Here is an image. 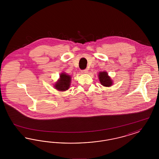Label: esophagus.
Listing matches in <instances>:
<instances>
[{"mask_svg":"<svg viewBox=\"0 0 159 159\" xmlns=\"http://www.w3.org/2000/svg\"><path fill=\"white\" fill-rule=\"evenodd\" d=\"M82 73L83 74H85V73H88V69H84V70H82Z\"/></svg>","mask_w":159,"mask_h":159,"instance_id":"34e87169","label":"esophagus"}]
</instances>
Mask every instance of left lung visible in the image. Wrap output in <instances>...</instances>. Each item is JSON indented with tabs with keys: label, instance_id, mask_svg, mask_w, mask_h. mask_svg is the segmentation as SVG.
Instances as JSON below:
<instances>
[{
	"label": "left lung",
	"instance_id": "left-lung-1",
	"mask_svg": "<svg viewBox=\"0 0 159 159\" xmlns=\"http://www.w3.org/2000/svg\"><path fill=\"white\" fill-rule=\"evenodd\" d=\"M98 76L99 81L102 85L106 87L111 86L113 83V81L111 80L110 77L108 76V74L106 71L100 72L99 73Z\"/></svg>",
	"mask_w": 159,
	"mask_h": 159
}]
</instances>
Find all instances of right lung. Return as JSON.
<instances>
[{"mask_svg": "<svg viewBox=\"0 0 159 159\" xmlns=\"http://www.w3.org/2000/svg\"><path fill=\"white\" fill-rule=\"evenodd\" d=\"M71 82V77L66 73H62L60 79L55 84V88L60 91H65L68 89Z\"/></svg>", "mask_w": 159, "mask_h": 159, "instance_id": "add662e5", "label": "right lung"}]
</instances>
